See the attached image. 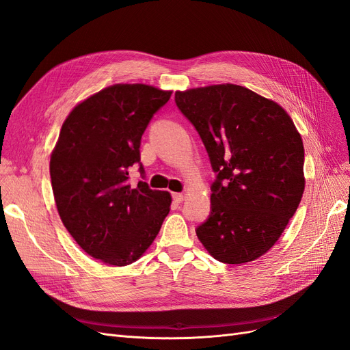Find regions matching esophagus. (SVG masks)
Segmentation results:
<instances>
[{
	"mask_svg": "<svg viewBox=\"0 0 350 350\" xmlns=\"http://www.w3.org/2000/svg\"><path fill=\"white\" fill-rule=\"evenodd\" d=\"M172 198H174L175 203H183L185 197H184V194H181V193H174V194H172Z\"/></svg>",
	"mask_w": 350,
	"mask_h": 350,
	"instance_id": "obj_1",
	"label": "esophagus"
}]
</instances>
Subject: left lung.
Returning <instances> with one entry per match:
<instances>
[{"label": "left lung", "mask_w": 350, "mask_h": 350, "mask_svg": "<svg viewBox=\"0 0 350 350\" xmlns=\"http://www.w3.org/2000/svg\"><path fill=\"white\" fill-rule=\"evenodd\" d=\"M175 103L216 174L198 239L226 264L261 257L280 238L305 188L304 144L291 116L237 84L176 92Z\"/></svg>", "instance_id": "1"}]
</instances>
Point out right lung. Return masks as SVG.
I'll return each instance as SVG.
<instances>
[{
    "mask_svg": "<svg viewBox=\"0 0 350 350\" xmlns=\"http://www.w3.org/2000/svg\"><path fill=\"white\" fill-rule=\"evenodd\" d=\"M171 92L146 84H115L74 108L52 152V191L62 224L93 258L126 266L152 245L171 194L147 183L130 184L140 162L142 135Z\"/></svg>",
    "mask_w": 350,
    "mask_h": 350,
    "instance_id": "add662e5",
    "label": "right lung"
}]
</instances>
